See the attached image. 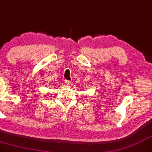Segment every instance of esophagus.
Returning a JSON list of instances; mask_svg holds the SVG:
<instances>
[{
	"instance_id": "34e87169",
	"label": "esophagus",
	"mask_w": 152,
	"mask_h": 152,
	"mask_svg": "<svg viewBox=\"0 0 152 152\" xmlns=\"http://www.w3.org/2000/svg\"><path fill=\"white\" fill-rule=\"evenodd\" d=\"M64 83H65L66 85L68 86V85H70V84H71V81H68V80H65Z\"/></svg>"
}]
</instances>
